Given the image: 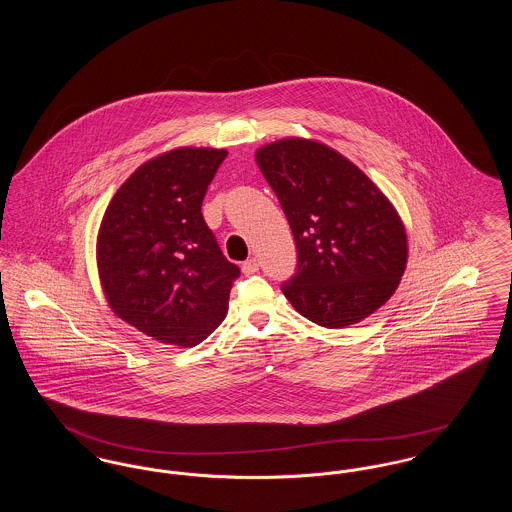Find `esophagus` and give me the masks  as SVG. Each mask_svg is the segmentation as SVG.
Masks as SVG:
<instances>
[{
  "instance_id": "1",
  "label": "esophagus",
  "mask_w": 512,
  "mask_h": 512,
  "mask_svg": "<svg viewBox=\"0 0 512 512\" xmlns=\"http://www.w3.org/2000/svg\"><path fill=\"white\" fill-rule=\"evenodd\" d=\"M257 270H259L257 259H247L245 263H242V272H244L245 276H251V274H255Z\"/></svg>"
}]
</instances>
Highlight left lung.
<instances>
[{
    "mask_svg": "<svg viewBox=\"0 0 512 512\" xmlns=\"http://www.w3.org/2000/svg\"><path fill=\"white\" fill-rule=\"evenodd\" d=\"M292 228L297 268L282 292L324 328L380 309L407 267V234L390 199L336 149L286 138L255 153Z\"/></svg>",
    "mask_w": 512,
    "mask_h": 512,
    "instance_id": "left-lung-1",
    "label": "left lung"
}]
</instances>
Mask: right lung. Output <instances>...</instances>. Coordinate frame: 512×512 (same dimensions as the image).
<instances>
[{
    "label": "right lung",
    "mask_w": 512,
    "mask_h": 512,
    "mask_svg": "<svg viewBox=\"0 0 512 512\" xmlns=\"http://www.w3.org/2000/svg\"><path fill=\"white\" fill-rule=\"evenodd\" d=\"M226 149L178 147L149 159L113 195L98 234L101 288L117 317L149 338L192 347L226 317L240 268L201 203Z\"/></svg>",
    "instance_id": "add662e5"
}]
</instances>
